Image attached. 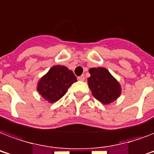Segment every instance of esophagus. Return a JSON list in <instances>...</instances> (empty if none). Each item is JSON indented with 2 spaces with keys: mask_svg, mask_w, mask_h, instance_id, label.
Listing matches in <instances>:
<instances>
[{
  "mask_svg": "<svg viewBox=\"0 0 154 154\" xmlns=\"http://www.w3.org/2000/svg\"><path fill=\"white\" fill-rule=\"evenodd\" d=\"M77 79L79 80V81H81V82H83V81H85V76L84 75H82V76H80V77H77Z\"/></svg>",
  "mask_w": 154,
  "mask_h": 154,
  "instance_id": "esophagus-1",
  "label": "esophagus"
}]
</instances>
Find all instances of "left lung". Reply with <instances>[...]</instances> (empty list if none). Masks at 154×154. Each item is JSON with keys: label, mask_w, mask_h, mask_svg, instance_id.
<instances>
[{"label": "left lung", "mask_w": 154, "mask_h": 154, "mask_svg": "<svg viewBox=\"0 0 154 154\" xmlns=\"http://www.w3.org/2000/svg\"><path fill=\"white\" fill-rule=\"evenodd\" d=\"M87 82L93 96L104 105L117 100L122 94V87L117 79L104 67L89 69Z\"/></svg>", "instance_id": "left-lung-1"}]
</instances>
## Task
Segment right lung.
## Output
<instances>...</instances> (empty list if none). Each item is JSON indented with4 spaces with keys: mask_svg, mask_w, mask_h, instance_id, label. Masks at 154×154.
<instances>
[{
    "mask_svg": "<svg viewBox=\"0 0 154 154\" xmlns=\"http://www.w3.org/2000/svg\"><path fill=\"white\" fill-rule=\"evenodd\" d=\"M76 82L72 70L64 65H54L39 80L37 90L45 100L53 103L60 100Z\"/></svg>",
    "mask_w": 154,
    "mask_h": 154,
    "instance_id": "right-lung-1",
    "label": "right lung"
}]
</instances>
